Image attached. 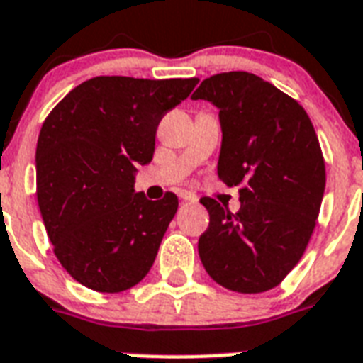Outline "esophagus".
Returning a JSON list of instances; mask_svg holds the SVG:
<instances>
[{"label":"esophagus","instance_id":"obj_1","mask_svg":"<svg viewBox=\"0 0 363 363\" xmlns=\"http://www.w3.org/2000/svg\"><path fill=\"white\" fill-rule=\"evenodd\" d=\"M179 199L185 202H196V195L189 193V191H179Z\"/></svg>","mask_w":363,"mask_h":363}]
</instances>
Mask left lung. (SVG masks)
<instances>
[{
  "label": "left lung",
  "mask_w": 363,
  "mask_h": 363,
  "mask_svg": "<svg viewBox=\"0 0 363 363\" xmlns=\"http://www.w3.org/2000/svg\"><path fill=\"white\" fill-rule=\"evenodd\" d=\"M220 109L218 176L238 185L231 213L201 199L210 225L199 255L216 282L238 294H261L282 282L305 254L325 189L318 136L299 104L248 72L208 77L193 92Z\"/></svg>",
  "instance_id": "1"
}]
</instances>
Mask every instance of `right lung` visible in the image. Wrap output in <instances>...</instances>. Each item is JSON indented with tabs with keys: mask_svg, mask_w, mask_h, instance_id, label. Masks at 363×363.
Returning a JSON list of instances; mask_svg holds the SVG:
<instances>
[{
	"mask_svg": "<svg viewBox=\"0 0 363 363\" xmlns=\"http://www.w3.org/2000/svg\"><path fill=\"white\" fill-rule=\"evenodd\" d=\"M196 83L92 77L45 119L35 150L39 210L55 255L86 288L119 294L150 272L178 196L134 193L136 167L151 162L162 115Z\"/></svg>",
	"mask_w": 363,
	"mask_h": 363,
	"instance_id": "obj_1",
	"label": "right lung"
}]
</instances>
